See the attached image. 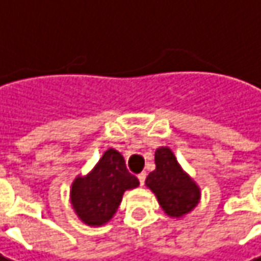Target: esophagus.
<instances>
[{
  "instance_id": "esophagus-1",
  "label": "esophagus",
  "mask_w": 261,
  "mask_h": 261,
  "mask_svg": "<svg viewBox=\"0 0 261 261\" xmlns=\"http://www.w3.org/2000/svg\"><path fill=\"white\" fill-rule=\"evenodd\" d=\"M139 181H140V185H142V186H143V185H145V180H146V173H140V174H139Z\"/></svg>"
}]
</instances>
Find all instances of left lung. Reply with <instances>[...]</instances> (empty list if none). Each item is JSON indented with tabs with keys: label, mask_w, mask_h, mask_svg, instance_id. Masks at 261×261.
Segmentation results:
<instances>
[{
	"label": "left lung",
	"mask_w": 261,
	"mask_h": 261,
	"mask_svg": "<svg viewBox=\"0 0 261 261\" xmlns=\"http://www.w3.org/2000/svg\"><path fill=\"white\" fill-rule=\"evenodd\" d=\"M155 165L146 178V186L155 193L165 214L178 219L191 213L201 199L198 185L183 171L168 147L156 149Z\"/></svg>",
	"instance_id": "obj_1"
}]
</instances>
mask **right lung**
<instances>
[{
  "instance_id": "1",
  "label": "right lung",
  "mask_w": 261,
  "mask_h": 261,
  "mask_svg": "<svg viewBox=\"0 0 261 261\" xmlns=\"http://www.w3.org/2000/svg\"><path fill=\"white\" fill-rule=\"evenodd\" d=\"M137 186L139 180L128 173L124 156L108 149L87 176L73 180L70 204L85 224L101 226L114 217L124 192Z\"/></svg>"
}]
</instances>
